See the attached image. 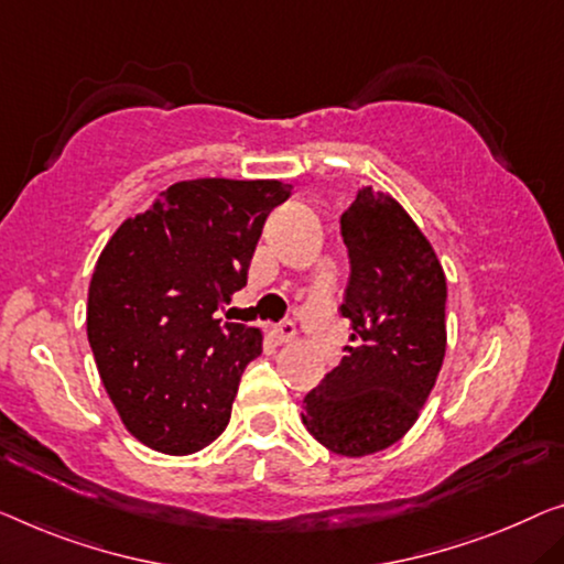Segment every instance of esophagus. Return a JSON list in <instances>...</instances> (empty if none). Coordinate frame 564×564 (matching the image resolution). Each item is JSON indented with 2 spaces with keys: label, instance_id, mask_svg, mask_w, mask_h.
Wrapping results in <instances>:
<instances>
[{
  "label": "esophagus",
  "instance_id": "1",
  "mask_svg": "<svg viewBox=\"0 0 564 564\" xmlns=\"http://www.w3.org/2000/svg\"><path fill=\"white\" fill-rule=\"evenodd\" d=\"M273 336H275V341H279V344L293 341V339H296V324H293L291 318H285V322H281L279 326H275Z\"/></svg>",
  "mask_w": 564,
  "mask_h": 564
}]
</instances>
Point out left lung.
Returning a JSON list of instances; mask_svg holds the SVG:
<instances>
[{
	"instance_id": "1",
	"label": "left lung",
	"mask_w": 564,
	"mask_h": 564,
	"mask_svg": "<svg viewBox=\"0 0 564 564\" xmlns=\"http://www.w3.org/2000/svg\"><path fill=\"white\" fill-rule=\"evenodd\" d=\"M351 347L304 398V425L339 456L398 443L423 410L445 357V273L398 199L362 187L341 215Z\"/></svg>"
}]
</instances>
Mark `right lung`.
I'll return each instance as SVG.
<instances>
[{"label": "right lung", "mask_w": 564, "mask_h": 564, "mask_svg": "<svg viewBox=\"0 0 564 564\" xmlns=\"http://www.w3.org/2000/svg\"><path fill=\"white\" fill-rule=\"evenodd\" d=\"M279 180H189L121 223L88 289V341L126 431L187 456L228 427L240 375L263 351L256 326L225 322Z\"/></svg>", "instance_id": "obj_1"}]
</instances>
